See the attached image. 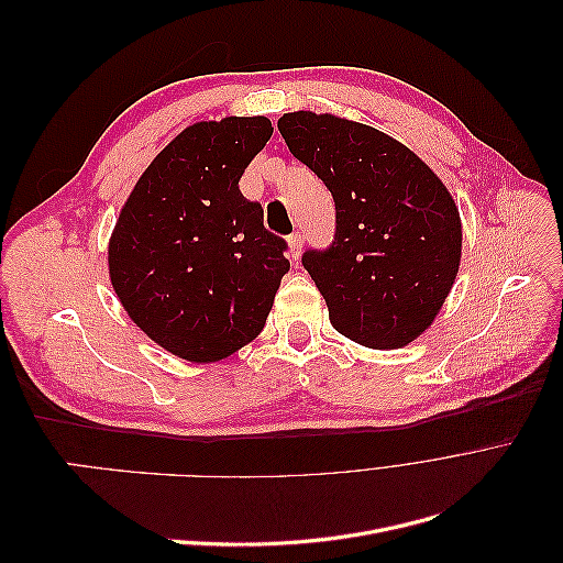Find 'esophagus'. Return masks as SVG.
Instances as JSON below:
<instances>
[{
  "label": "esophagus",
  "mask_w": 563,
  "mask_h": 563,
  "mask_svg": "<svg viewBox=\"0 0 563 563\" xmlns=\"http://www.w3.org/2000/svg\"><path fill=\"white\" fill-rule=\"evenodd\" d=\"M286 244H288V255H291L294 261H298L300 253H302V236L300 234H291L286 240Z\"/></svg>",
  "instance_id": "1"
}]
</instances>
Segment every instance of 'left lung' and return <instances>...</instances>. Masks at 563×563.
I'll use <instances>...</instances> for the list:
<instances>
[{"label":"left lung","instance_id":"1","mask_svg":"<svg viewBox=\"0 0 563 563\" xmlns=\"http://www.w3.org/2000/svg\"><path fill=\"white\" fill-rule=\"evenodd\" d=\"M277 129L335 201L333 244L302 253L333 329L373 350L413 343L460 267L463 225L446 185L404 143L345 117L298 110Z\"/></svg>","mask_w":563,"mask_h":563}]
</instances>
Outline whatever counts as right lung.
I'll return each mask as SVG.
<instances>
[{"label": "right lung", "mask_w": 563, "mask_h": 563, "mask_svg": "<svg viewBox=\"0 0 563 563\" xmlns=\"http://www.w3.org/2000/svg\"><path fill=\"white\" fill-rule=\"evenodd\" d=\"M269 135L267 117L183 129L119 211L108 244L114 294L135 327L180 360L211 364L249 345L291 267L261 203L240 190Z\"/></svg>", "instance_id": "obj_1"}]
</instances>
